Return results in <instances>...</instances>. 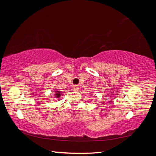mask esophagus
Returning a JSON list of instances; mask_svg holds the SVG:
<instances>
[{
    "label": "esophagus",
    "instance_id": "34e87169",
    "mask_svg": "<svg viewBox=\"0 0 156 156\" xmlns=\"http://www.w3.org/2000/svg\"><path fill=\"white\" fill-rule=\"evenodd\" d=\"M73 90H74V91H78V85H73Z\"/></svg>",
    "mask_w": 156,
    "mask_h": 156
}]
</instances>
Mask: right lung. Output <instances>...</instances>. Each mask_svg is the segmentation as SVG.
Wrapping results in <instances>:
<instances>
[{
	"label": "right lung",
	"mask_w": 156,
	"mask_h": 156,
	"mask_svg": "<svg viewBox=\"0 0 156 156\" xmlns=\"http://www.w3.org/2000/svg\"><path fill=\"white\" fill-rule=\"evenodd\" d=\"M62 94V92H60L59 91H56V93L54 94V96H55V98H60Z\"/></svg>",
	"instance_id": "right-lung-1"
}]
</instances>
